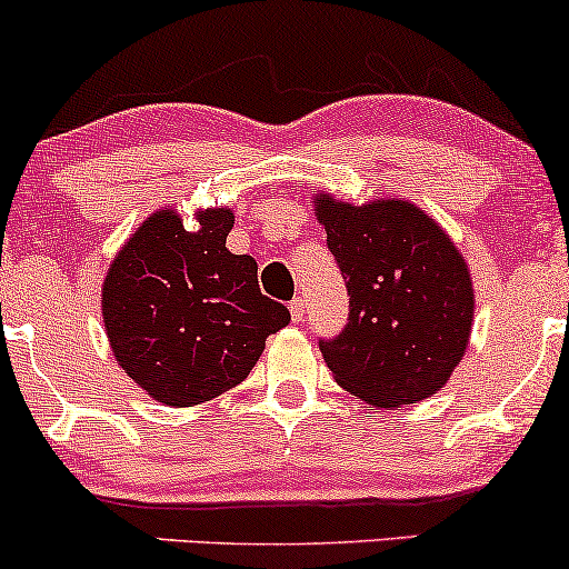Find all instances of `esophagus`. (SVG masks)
Segmentation results:
<instances>
[{"label":"esophagus","instance_id":"esophagus-1","mask_svg":"<svg viewBox=\"0 0 569 569\" xmlns=\"http://www.w3.org/2000/svg\"><path fill=\"white\" fill-rule=\"evenodd\" d=\"M289 310H291L293 323H299V320H305V299H302V297H293L291 305H289Z\"/></svg>","mask_w":569,"mask_h":569}]
</instances>
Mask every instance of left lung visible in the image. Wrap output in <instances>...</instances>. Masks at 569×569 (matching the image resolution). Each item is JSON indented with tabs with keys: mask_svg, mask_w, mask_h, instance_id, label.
<instances>
[{
	"mask_svg": "<svg viewBox=\"0 0 569 569\" xmlns=\"http://www.w3.org/2000/svg\"><path fill=\"white\" fill-rule=\"evenodd\" d=\"M315 214L350 293L345 331L320 339L347 392L402 408L448 385L467 352L475 289L445 230L400 198L362 207L320 193Z\"/></svg>",
	"mask_w": 569,
	"mask_h": 569,
	"instance_id": "left-lung-1",
	"label": "left lung"
}]
</instances>
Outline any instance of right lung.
Listing matches in <instances>:
<instances>
[{"label": "right lung", "mask_w": 569, "mask_h": 569, "mask_svg": "<svg viewBox=\"0 0 569 569\" xmlns=\"http://www.w3.org/2000/svg\"><path fill=\"white\" fill-rule=\"evenodd\" d=\"M150 214L121 246L102 283V323L129 379L153 400L190 408L249 376L291 315L259 291L257 262L228 251L230 209Z\"/></svg>", "instance_id": "obj_1"}]
</instances>
